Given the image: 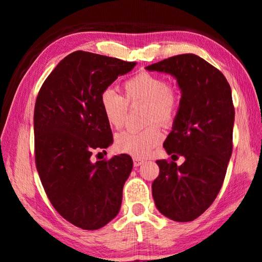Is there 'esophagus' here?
<instances>
[{
	"instance_id": "obj_1",
	"label": "esophagus",
	"mask_w": 262,
	"mask_h": 262,
	"mask_svg": "<svg viewBox=\"0 0 262 262\" xmlns=\"http://www.w3.org/2000/svg\"><path fill=\"white\" fill-rule=\"evenodd\" d=\"M133 163H134V166H140L144 163V161H143V159H141V158L135 157V158H133Z\"/></svg>"
}]
</instances>
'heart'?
<instances>
[{"label":"heart","mask_w":262,"mask_h":262,"mask_svg":"<svg viewBox=\"0 0 262 262\" xmlns=\"http://www.w3.org/2000/svg\"><path fill=\"white\" fill-rule=\"evenodd\" d=\"M126 98L112 89H106L100 95V108L111 127L120 129L125 125L128 103L148 104V122L158 121L168 125L173 120L178 96L173 88L166 85L165 81L157 75L141 72L127 79L123 84ZM162 130L152 125L143 130H126L115 137V147L120 152L134 157H145L161 143Z\"/></svg>","instance_id":"obj_1"}]
</instances>
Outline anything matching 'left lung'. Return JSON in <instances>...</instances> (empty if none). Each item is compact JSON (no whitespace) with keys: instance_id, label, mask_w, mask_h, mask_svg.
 I'll return each mask as SVG.
<instances>
[{"instance_id":"left-lung-1","label":"left lung","mask_w":262,"mask_h":262,"mask_svg":"<svg viewBox=\"0 0 262 262\" xmlns=\"http://www.w3.org/2000/svg\"><path fill=\"white\" fill-rule=\"evenodd\" d=\"M171 75L181 94L164 148L184 156L181 165L157 161L151 189L162 215L189 222L205 212L219 194L232 154L234 108L231 88L219 69L195 54H181L145 67Z\"/></svg>"}]
</instances>
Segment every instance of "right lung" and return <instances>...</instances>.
Wrapping results in <instances>:
<instances>
[{"label":"right lung","instance_id":"right-lung-1","mask_svg":"<svg viewBox=\"0 0 262 262\" xmlns=\"http://www.w3.org/2000/svg\"><path fill=\"white\" fill-rule=\"evenodd\" d=\"M135 62L74 52L43 82L34 106L35 165L56 211L84 230L103 228L118 215L133 168L127 154L91 161L94 149L113 143L100 95Z\"/></svg>","mask_w":262,"mask_h":262}]
</instances>
